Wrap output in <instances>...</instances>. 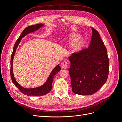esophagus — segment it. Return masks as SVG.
<instances>
[{
	"mask_svg": "<svg viewBox=\"0 0 122 122\" xmlns=\"http://www.w3.org/2000/svg\"><path fill=\"white\" fill-rule=\"evenodd\" d=\"M68 63L67 61H64L61 64V67L62 69H66L67 68Z\"/></svg>",
	"mask_w": 122,
	"mask_h": 122,
	"instance_id": "obj_1",
	"label": "esophagus"
}]
</instances>
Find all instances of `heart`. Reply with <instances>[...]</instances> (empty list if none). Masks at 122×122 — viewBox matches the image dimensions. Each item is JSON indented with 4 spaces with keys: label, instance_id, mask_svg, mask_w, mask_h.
I'll return each mask as SVG.
<instances>
[{
    "label": "heart",
    "instance_id": "obj_1",
    "mask_svg": "<svg viewBox=\"0 0 122 122\" xmlns=\"http://www.w3.org/2000/svg\"><path fill=\"white\" fill-rule=\"evenodd\" d=\"M80 36L79 34H75V33L70 34L68 36V43L70 45H72V44L76 43L78 40L79 41H78V42L77 41V42L73 48V51L76 53L80 52L82 50L84 46V41L82 39L80 40Z\"/></svg>",
    "mask_w": 122,
    "mask_h": 122
}]
</instances>
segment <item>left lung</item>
I'll return each instance as SVG.
<instances>
[{"mask_svg": "<svg viewBox=\"0 0 122 122\" xmlns=\"http://www.w3.org/2000/svg\"><path fill=\"white\" fill-rule=\"evenodd\" d=\"M90 45L78 53L69 57V72L72 91L80 95L96 93L106 82L109 72V59L99 33L92 27Z\"/></svg>", "mask_w": 122, "mask_h": 122, "instance_id": "left-lung-1", "label": "left lung"}]
</instances>
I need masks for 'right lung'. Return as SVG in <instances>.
Returning <instances> with one entry per match:
<instances>
[{
  "label": "right lung",
  "mask_w": 122,
  "mask_h": 122,
  "mask_svg": "<svg viewBox=\"0 0 122 122\" xmlns=\"http://www.w3.org/2000/svg\"><path fill=\"white\" fill-rule=\"evenodd\" d=\"M45 26V24H43L42 23L36 24L34 25L29 26L26 27L21 34L19 36V38L18 39L17 41L16 42L15 45L13 48V53L11 55V59H10V77L11 79H12V82L15 84L18 89H19L22 93H23L25 95L27 96H43L45 95L51 91V88H52V84L53 82V80L54 78V77L56 74L61 70V68L60 66V64L57 65L56 67H55L52 70L51 72L50 73V75L46 81L45 82L42 86L36 87L34 88H25L23 87L18 83L17 81L16 80L15 77L14 76L13 74V59L14 57V55L15 54V52L17 47L19 45V43H20L21 39L24 38L25 36L27 35L30 34L31 32H33L38 30L39 29L44 27Z\"/></svg>",
  "instance_id": "add662e5"
}]
</instances>
